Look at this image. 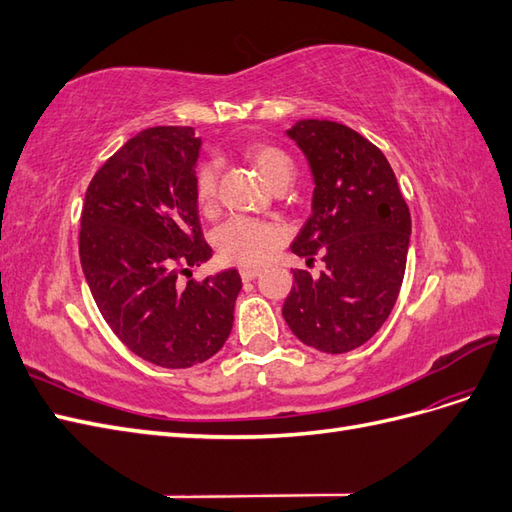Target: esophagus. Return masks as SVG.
<instances>
[{
  "mask_svg": "<svg viewBox=\"0 0 512 512\" xmlns=\"http://www.w3.org/2000/svg\"><path fill=\"white\" fill-rule=\"evenodd\" d=\"M239 275H241V280H243V282H252L254 277L258 275V269H247V267H245V269H241V271H239Z\"/></svg>",
  "mask_w": 512,
  "mask_h": 512,
  "instance_id": "1",
  "label": "esophagus"
}]
</instances>
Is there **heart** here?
I'll list each match as a JSON object with an SVG mask.
<instances>
[{"instance_id":"1","label":"heart","mask_w":512,"mask_h":512,"mask_svg":"<svg viewBox=\"0 0 512 512\" xmlns=\"http://www.w3.org/2000/svg\"><path fill=\"white\" fill-rule=\"evenodd\" d=\"M245 153L271 185H277L280 181H290L294 173V164L284 149L267 143H256L252 147H247ZM218 179L220 166L215 162H207L196 170L194 190L200 211L211 213L215 209V203H218ZM282 237L284 235L280 226L265 220L235 215V218H230L215 228L213 247L224 262L254 267L260 265V262L282 243Z\"/></svg>"}]
</instances>
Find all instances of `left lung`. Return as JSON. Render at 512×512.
I'll list each match as a JSON object with an SVG mask.
<instances>
[{"label": "left lung", "instance_id": "1", "mask_svg": "<svg viewBox=\"0 0 512 512\" xmlns=\"http://www.w3.org/2000/svg\"><path fill=\"white\" fill-rule=\"evenodd\" d=\"M314 175L312 215L292 243L312 265L294 269L282 314L303 344L342 354L363 346L389 318L404 282L410 209L384 153L344 123L303 119L288 130Z\"/></svg>", "mask_w": 512, "mask_h": 512}]
</instances>
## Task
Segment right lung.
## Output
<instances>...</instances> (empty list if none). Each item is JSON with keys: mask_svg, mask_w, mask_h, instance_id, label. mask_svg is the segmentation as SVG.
<instances>
[{"mask_svg": "<svg viewBox=\"0 0 512 512\" xmlns=\"http://www.w3.org/2000/svg\"><path fill=\"white\" fill-rule=\"evenodd\" d=\"M200 138L192 128L143 130L91 179L79 232L85 280L108 327L141 359L183 369L230 335L235 269L181 282L211 258L196 203Z\"/></svg>", "mask_w": 512, "mask_h": 512, "instance_id": "obj_1", "label": "right lung"}]
</instances>
